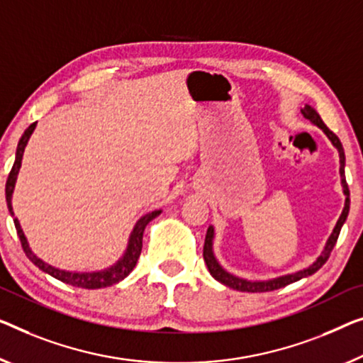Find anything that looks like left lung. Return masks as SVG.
I'll return each instance as SVG.
<instances>
[{
    "label": "left lung",
    "mask_w": 363,
    "mask_h": 363,
    "mask_svg": "<svg viewBox=\"0 0 363 363\" xmlns=\"http://www.w3.org/2000/svg\"><path fill=\"white\" fill-rule=\"evenodd\" d=\"M303 117L306 118V121H310L311 123H315L318 128H321L324 135L329 138V142L333 143V147L337 150L339 153V174H340V186H342V192L345 196V202H344V208H342V213H340L339 220L336 226H334L331 236L328 238L326 245H324L323 251L320 256L316 257V261L310 264V266L301 269V270H296V272H291V274H285V275H280V277H275V279H267V280H247V279H242V277H238V275L228 272V270L223 269V266L218 262V259H216L215 252H213V241H215V228L213 225L208 226L207 230V236H205V245H203V261L207 264L208 267V272L210 275L215 280H218L220 284H223L226 286H230V289L238 290V291H250V294H259V291H272V290H277V289H282V286L289 285V284H294L296 280L300 279H305V277H310L316 272V270H320L324 262L328 261L329 254H331L333 247L336 246V241L339 238L340 233V228H342V225L345 223V220H347V215H349V207H350V199H349V187H347V182H345V155H344V148H342V143H340V140L334 135L331 130H329L326 125H324V122L321 121L320 113L315 111V107H311L310 104H305V107L301 109Z\"/></svg>",
    "instance_id": "left-lung-1"
}]
</instances>
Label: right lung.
I'll use <instances>...</instances> for the list:
<instances>
[{"label": "right lung", "instance_id": "add662e5", "mask_svg": "<svg viewBox=\"0 0 363 363\" xmlns=\"http://www.w3.org/2000/svg\"><path fill=\"white\" fill-rule=\"evenodd\" d=\"M35 125H37V122L30 123V125L26 128L23 137H21L19 143H18V150H16V160H14L13 169H11L9 176H8V181H6V203H8V210H9L11 216H14V212H13V192H14V187H16V181H18L21 164H23V155H24V150L27 147V142H29L30 135L34 133ZM161 212H163V210H153V212L143 215L142 218L137 220V223H135L132 233H130V236H128L125 251H123L121 257H118V261L113 262L112 266H109V267L101 269V270H93V272L65 270V269H58L55 266H50L48 262L42 261V259L30 250L29 241H27V238H26L24 231H23V226H21L19 220L16 218V216H14V225H16V231H18V236L21 240V245H23V250L26 252V256L29 257L37 267L43 270L45 274L52 275L53 279L60 280V282H63V284H68V285H73V286H81V289L94 290V289H104V286H111L113 284H118L121 280L125 279L130 272H132L133 267L137 266V262H138L140 252H142L143 231H145V228H147V225L150 223V221L155 220Z\"/></svg>", "mask_w": 363, "mask_h": 363}]
</instances>
